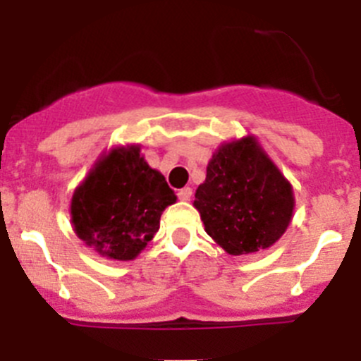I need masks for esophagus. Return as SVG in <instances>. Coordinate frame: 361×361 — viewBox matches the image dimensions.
Wrapping results in <instances>:
<instances>
[{"label": "esophagus", "mask_w": 361, "mask_h": 361, "mask_svg": "<svg viewBox=\"0 0 361 361\" xmlns=\"http://www.w3.org/2000/svg\"><path fill=\"white\" fill-rule=\"evenodd\" d=\"M190 197H192V188L190 187H185V188H181L180 192H178V199H180V201H190Z\"/></svg>", "instance_id": "1"}]
</instances>
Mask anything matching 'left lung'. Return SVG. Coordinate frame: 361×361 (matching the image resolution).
<instances>
[{"instance_id": "left-lung-1", "label": "left lung", "mask_w": 361, "mask_h": 361, "mask_svg": "<svg viewBox=\"0 0 361 361\" xmlns=\"http://www.w3.org/2000/svg\"><path fill=\"white\" fill-rule=\"evenodd\" d=\"M194 206L216 245L228 255H248L269 248L285 234L295 197L290 181L264 148L246 136L214 152Z\"/></svg>"}]
</instances>
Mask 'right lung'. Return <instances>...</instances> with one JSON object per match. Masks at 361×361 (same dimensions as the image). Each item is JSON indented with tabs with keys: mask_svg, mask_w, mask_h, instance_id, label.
Instances as JSON below:
<instances>
[{
	"mask_svg": "<svg viewBox=\"0 0 361 361\" xmlns=\"http://www.w3.org/2000/svg\"><path fill=\"white\" fill-rule=\"evenodd\" d=\"M140 152L129 145L104 154L71 199L75 234L111 260H134L159 231L162 211L176 202Z\"/></svg>",
	"mask_w": 361,
	"mask_h": 361,
	"instance_id": "right-lung-1",
	"label": "right lung"
}]
</instances>
